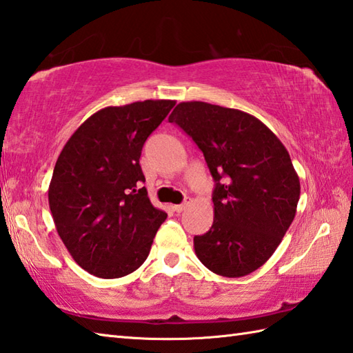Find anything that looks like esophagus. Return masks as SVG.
Masks as SVG:
<instances>
[{
	"mask_svg": "<svg viewBox=\"0 0 353 353\" xmlns=\"http://www.w3.org/2000/svg\"><path fill=\"white\" fill-rule=\"evenodd\" d=\"M191 203V199H186L185 200V203H182V204H176V206H173V210L174 212H177V214H180V212H183L185 210V208L188 206V204Z\"/></svg>",
	"mask_w": 353,
	"mask_h": 353,
	"instance_id": "1",
	"label": "esophagus"
}]
</instances>
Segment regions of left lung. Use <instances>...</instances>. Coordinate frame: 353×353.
<instances>
[{"label": "left lung", "mask_w": 353, "mask_h": 353, "mask_svg": "<svg viewBox=\"0 0 353 353\" xmlns=\"http://www.w3.org/2000/svg\"><path fill=\"white\" fill-rule=\"evenodd\" d=\"M203 152L215 180L214 224L194 237L212 272L237 278L263 266L296 214L301 185L289 152L248 112L182 102L168 117Z\"/></svg>", "instance_id": "1"}]
</instances>
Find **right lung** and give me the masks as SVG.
<instances>
[{
  "instance_id": "1",
  "label": "right lung",
  "mask_w": 353,
  "mask_h": 353,
  "mask_svg": "<svg viewBox=\"0 0 353 353\" xmlns=\"http://www.w3.org/2000/svg\"><path fill=\"white\" fill-rule=\"evenodd\" d=\"M174 101L106 106L65 143L48 199L59 236L77 263L94 276L120 278L149 256L167 214L153 208L139 157Z\"/></svg>"
}]
</instances>
